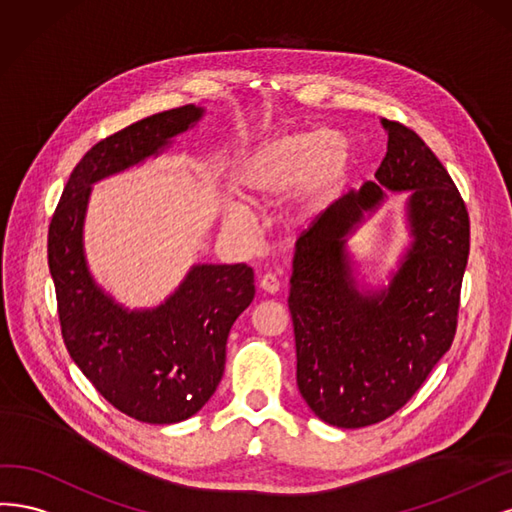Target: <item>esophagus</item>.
I'll list each match as a JSON object with an SVG mask.
<instances>
[{
  "mask_svg": "<svg viewBox=\"0 0 512 512\" xmlns=\"http://www.w3.org/2000/svg\"><path fill=\"white\" fill-rule=\"evenodd\" d=\"M259 289L266 293V295H274V293H278V289H280V283H278V278L274 276V274H263L261 276V280H259Z\"/></svg>",
  "mask_w": 512,
  "mask_h": 512,
  "instance_id": "obj_1",
  "label": "esophagus"
}]
</instances>
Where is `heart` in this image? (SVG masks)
<instances>
[{
    "mask_svg": "<svg viewBox=\"0 0 512 512\" xmlns=\"http://www.w3.org/2000/svg\"><path fill=\"white\" fill-rule=\"evenodd\" d=\"M349 166V144L336 131H298L261 144L244 161L236 191L242 202L263 208L293 189L289 214L295 221H304L329 202ZM225 223L232 229H246L249 214L232 202L225 208Z\"/></svg>",
    "mask_w": 512,
    "mask_h": 512,
    "instance_id": "b5f03b06",
    "label": "heart"
}]
</instances>
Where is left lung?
<instances>
[{"label": "left lung", "instance_id": "1", "mask_svg": "<svg viewBox=\"0 0 512 512\" xmlns=\"http://www.w3.org/2000/svg\"><path fill=\"white\" fill-rule=\"evenodd\" d=\"M387 155L357 193L323 210L295 244L289 310L298 387L329 425L355 430L398 412L451 349L470 219L447 168L410 127L383 119ZM410 190L413 242L383 292L361 294L343 238L384 199Z\"/></svg>", "mask_w": 512, "mask_h": 512}]
</instances>
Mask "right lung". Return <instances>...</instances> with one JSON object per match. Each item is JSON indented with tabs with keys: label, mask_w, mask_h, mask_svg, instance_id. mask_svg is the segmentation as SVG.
I'll return each instance as SVG.
<instances>
[{
	"label": "right lung",
	"mask_w": 512,
	"mask_h": 512,
	"mask_svg": "<svg viewBox=\"0 0 512 512\" xmlns=\"http://www.w3.org/2000/svg\"><path fill=\"white\" fill-rule=\"evenodd\" d=\"M202 114L191 104L172 108L97 142L70 174L48 227L65 349L114 408L144 423L185 421L217 391L229 329L255 298L253 270L193 266L166 304L129 312L93 283L82 221L93 183L157 155Z\"/></svg>",
	"instance_id": "obj_1"
}]
</instances>
